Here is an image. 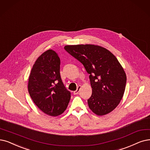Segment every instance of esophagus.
I'll list each match as a JSON object with an SVG mask.
<instances>
[{"mask_svg": "<svg viewBox=\"0 0 150 150\" xmlns=\"http://www.w3.org/2000/svg\"><path fill=\"white\" fill-rule=\"evenodd\" d=\"M81 88V86H79L78 87H77V90H76V91H74L73 93H74V95H77V94H78V93H79V91H80Z\"/></svg>", "mask_w": 150, "mask_h": 150, "instance_id": "esophagus-1", "label": "esophagus"}]
</instances>
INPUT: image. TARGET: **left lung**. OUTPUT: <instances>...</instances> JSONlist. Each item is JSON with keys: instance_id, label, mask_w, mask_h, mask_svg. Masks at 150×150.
Wrapping results in <instances>:
<instances>
[{"instance_id": "8db88e82", "label": "left lung", "mask_w": 150, "mask_h": 150, "mask_svg": "<svg viewBox=\"0 0 150 150\" xmlns=\"http://www.w3.org/2000/svg\"><path fill=\"white\" fill-rule=\"evenodd\" d=\"M64 49L81 62L90 74L92 93L89 108L98 116L115 110L126 84V74L116 57L105 48L93 44L68 45Z\"/></svg>"}]
</instances>
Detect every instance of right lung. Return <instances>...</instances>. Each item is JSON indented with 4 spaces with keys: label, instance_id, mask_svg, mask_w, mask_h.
<instances>
[{
    "label": "right lung",
    "instance_id": "obj_1",
    "mask_svg": "<svg viewBox=\"0 0 150 150\" xmlns=\"http://www.w3.org/2000/svg\"><path fill=\"white\" fill-rule=\"evenodd\" d=\"M59 69L58 53L49 49L38 58L28 80V92L35 105L46 115L54 117L64 112L71 98Z\"/></svg>",
    "mask_w": 150,
    "mask_h": 150
}]
</instances>
